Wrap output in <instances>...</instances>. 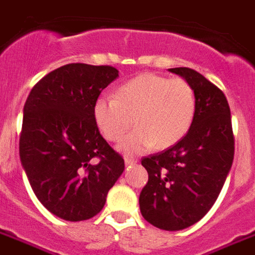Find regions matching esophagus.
Here are the masks:
<instances>
[{
	"instance_id": "esophagus-1",
	"label": "esophagus",
	"mask_w": 255,
	"mask_h": 255,
	"mask_svg": "<svg viewBox=\"0 0 255 255\" xmlns=\"http://www.w3.org/2000/svg\"><path fill=\"white\" fill-rule=\"evenodd\" d=\"M137 162L136 159L131 158V156H124V163H126V166H131V164H135Z\"/></svg>"
}]
</instances>
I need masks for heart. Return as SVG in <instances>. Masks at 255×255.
Segmentation results:
<instances>
[{"label":"heart","instance_id":"1","mask_svg":"<svg viewBox=\"0 0 255 255\" xmlns=\"http://www.w3.org/2000/svg\"><path fill=\"white\" fill-rule=\"evenodd\" d=\"M197 111V93L184 79H168L143 73L116 91V97L103 95L93 104L97 127L110 141H120L132 127L120 148L141 152L175 144L190 129Z\"/></svg>","mask_w":255,"mask_h":255}]
</instances>
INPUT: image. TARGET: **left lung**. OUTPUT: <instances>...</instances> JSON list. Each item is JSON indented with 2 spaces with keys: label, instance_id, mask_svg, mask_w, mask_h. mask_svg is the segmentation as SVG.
Returning a JSON list of instances; mask_svg holds the SVG:
<instances>
[{
  "label": "left lung",
  "instance_id": "left-lung-1",
  "mask_svg": "<svg viewBox=\"0 0 255 255\" xmlns=\"http://www.w3.org/2000/svg\"><path fill=\"white\" fill-rule=\"evenodd\" d=\"M197 93L186 136L163 152L141 159L148 182L139 197L143 218L178 231L201 221L217 201L234 159V133L225 93L191 68H171Z\"/></svg>",
  "mask_w": 255,
  "mask_h": 255
}]
</instances>
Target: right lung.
<instances>
[{"label":"right lung","instance_id":"obj_1","mask_svg":"<svg viewBox=\"0 0 255 255\" xmlns=\"http://www.w3.org/2000/svg\"><path fill=\"white\" fill-rule=\"evenodd\" d=\"M111 65L73 63L32 88L24 106L19 158L38 201L56 217H95L124 171V159L102 136L93 104L118 79Z\"/></svg>","mask_w":255,"mask_h":255}]
</instances>
